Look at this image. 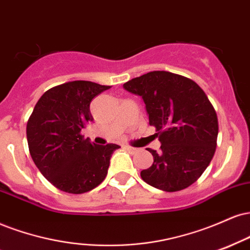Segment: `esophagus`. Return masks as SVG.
<instances>
[{"label": "esophagus", "mask_w": 250, "mask_h": 250, "mask_svg": "<svg viewBox=\"0 0 250 250\" xmlns=\"http://www.w3.org/2000/svg\"><path fill=\"white\" fill-rule=\"evenodd\" d=\"M125 149L127 150V151L131 152V154H134V152H136V150H137L136 148H133V146H125Z\"/></svg>", "instance_id": "esophagus-1"}]
</instances>
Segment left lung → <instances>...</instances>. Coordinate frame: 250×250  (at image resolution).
<instances>
[{
  "label": "left lung",
  "instance_id": "left-lung-1",
  "mask_svg": "<svg viewBox=\"0 0 250 250\" xmlns=\"http://www.w3.org/2000/svg\"><path fill=\"white\" fill-rule=\"evenodd\" d=\"M146 104L161 150L148 149L154 163L141 171L146 184L176 192L193 184L211 163L219 133L218 116L205 92L193 80L154 71L123 85Z\"/></svg>",
  "mask_w": 250,
  "mask_h": 250
}]
</instances>
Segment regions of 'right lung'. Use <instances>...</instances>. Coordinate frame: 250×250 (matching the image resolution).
Listing matches in <instances>:
<instances>
[{
	"label": "right lung",
	"mask_w": 250,
	"mask_h": 250,
	"mask_svg": "<svg viewBox=\"0 0 250 250\" xmlns=\"http://www.w3.org/2000/svg\"><path fill=\"white\" fill-rule=\"evenodd\" d=\"M110 88L92 81H70L41 96L26 125L29 151L52 185L67 193L93 190L106 178L117 144L99 146L81 135L93 122L89 104Z\"/></svg>",
	"instance_id": "right-lung-1"
}]
</instances>
